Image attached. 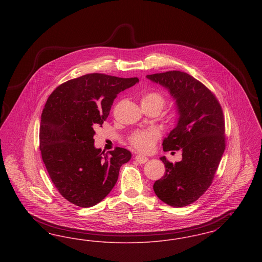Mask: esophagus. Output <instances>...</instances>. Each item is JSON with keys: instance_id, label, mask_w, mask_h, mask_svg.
<instances>
[{"instance_id": "1", "label": "esophagus", "mask_w": 262, "mask_h": 262, "mask_svg": "<svg viewBox=\"0 0 262 262\" xmlns=\"http://www.w3.org/2000/svg\"><path fill=\"white\" fill-rule=\"evenodd\" d=\"M135 159L137 160V162L140 163V164H144V163H146L148 161V158H147L146 156L142 155V154H137L136 157H135Z\"/></svg>"}]
</instances>
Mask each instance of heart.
<instances>
[{"instance_id": "obj_1", "label": "heart", "mask_w": 262, "mask_h": 262, "mask_svg": "<svg viewBox=\"0 0 262 262\" xmlns=\"http://www.w3.org/2000/svg\"><path fill=\"white\" fill-rule=\"evenodd\" d=\"M165 103H166L165 97L159 91L148 92L141 99V104H148V105L155 106L159 110L162 109ZM159 137H160V132L155 127H151L147 129H140L133 133L129 137V141L132 145L136 147L137 150L147 152L154 147L155 142Z\"/></svg>"}]
</instances>
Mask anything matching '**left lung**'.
Segmentation results:
<instances>
[{
    "label": "left lung",
    "instance_id": "obj_1",
    "mask_svg": "<svg viewBox=\"0 0 262 262\" xmlns=\"http://www.w3.org/2000/svg\"><path fill=\"white\" fill-rule=\"evenodd\" d=\"M173 97L178 122L163 140V150H182L180 162L165 156V174L153 189L159 200L173 207L194 202L210 187L225 150L222 108L211 91L187 73L171 71L146 75Z\"/></svg>",
    "mask_w": 262,
    "mask_h": 262
}]
</instances>
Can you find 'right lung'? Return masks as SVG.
Segmentation results:
<instances>
[{
  "label": "right lung",
  "instance_id": "obj_1",
  "mask_svg": "<svg viewBox=\"0 0 262 262\" xmlns=\"http://www.w3.org/2000/svg\"><path fill=\"white\" fill-rule=\"evenodd\" d=\"M139 80L89 74L56 88L40 123V151L53 184L62 198L88 208L104 200L132 153L121 147L104 154L94 146V128L108 118L114 99Z\"/></svg>",
  "mask_w": 262,
  "mask_h": 262
}]
</instances>
